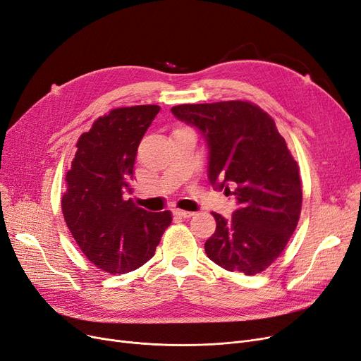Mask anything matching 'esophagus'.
I'll list each match as a JSON object with an SVG mask.
<instances>
[{"label": "esophagus", "instance_id": "1", "mask_svg": "<svg viewBox=\"0 0 361 361\" xmlns=\"http://www.w3.org/2000/svg\"><path fill=\"white\" fill-rule=\"evenodd\" d=\"M174 212V215L177 216H181V218H192L195 214L193 212H189V211H183V209H174L172 211Z\"/></svg>", "mask_w": 361, "mask_h": 361}]
</instances>
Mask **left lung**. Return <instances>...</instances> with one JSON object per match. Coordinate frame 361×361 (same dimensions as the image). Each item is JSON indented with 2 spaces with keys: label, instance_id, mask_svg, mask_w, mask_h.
<instances>
[{
  "label": "left lung",
  "instance_id": "left-lung-1",
  "mask_svg": "<svg viewBox=\"0 0 361 361\" xmlns=\"http://www.w3.org/2000/svg\"><path fill=\"white\" fill-rule=\"evenodd\" d=\"M171 112L205 138L209 183L227 192L234 185L238 209L230 219L212 214L216 228L205 243L208 258L228 271H264L283 252L302 205L300 168L285 138L249 102L180 104Z\"/></svg>",
  "mask_w": 361,
  "mask_h": 361
}]
</instances>
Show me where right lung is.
I'll return each instance as SVG.
<instances>
[{
    "label": "right lung",
    "mask_w": 361,
    "mask_h": 361,
    "mask_svg": "<svg viewBox=\"0 0 361 361\" xmlns=\"http://www.w3.org/2000/svg\"><path fill=\"white\" fill-rule=\"evenodd\" d=\"M159 111L143 104L99 118L78 140L66 174L61 211L69 231L84 255L111 274L146 264L172 221L169 211L149 212L127 199L138 145Z\"/></svg>",
    "instance_id": "obj_1"
}]
</instances>
